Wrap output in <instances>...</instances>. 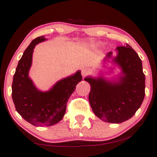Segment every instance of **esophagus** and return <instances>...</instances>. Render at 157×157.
Here are the masks:
<instances>
[{"label": "esophagus", "mask_w": 157, "mask_h": 157, "mask_svg": "<svg viewBox=\"0 0 157 157\" xmlns=\"http://www.w3.org/2000/svg\"><path fill=\"white\" fill-rule=\"evenodd\" d=\"M88 74H89V71H88L86 68H83V69L81 70V75H82L83 77L86 76Z\"/></svg>", "instance_id": "obj_1"}]
</instances>
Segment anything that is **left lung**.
Masks as SVG:
<instances>
[{
    "label": "left lung",
    "instance_id": "1",
    "mask_svg": "<svg viewBox=\"0 0 157 157\" xmlns=\"http://www.w3.org/2000/svg\"><path fill=\"white\" fill-rule=\"evenodd\" d=\"M116 51V56L109 52L103 62L111 59L121 70L117 76L106 78L101 71L98 76H87L84 80L91 85L89 100L96 117L108 123L120 124L131 119L142 104L145 75L141 60L129 45L118 46Z\"/></svg>",
    "mask_w": 157,
    "mask_h": 157
}]
</instances>
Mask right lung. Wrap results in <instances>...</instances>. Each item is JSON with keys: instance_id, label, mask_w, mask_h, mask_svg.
<instances>
[{"instance_id": "add662e5", "label": "right lung", "mask_w": 157, "mask_h": 157, "mask_svg": "<svg viewBox=\"0 0 157 157\" xmlns=\"http://www.w3.org/2000/svg\"><path fill=\"white\" fill-rule=\"evenodd\" d=\"M47 39L44 36L32 40L19 60L12 83V98L19 114L36 126H49L63 119L66 104L76 86L82 80L81 71L57 81L48 91L38 89L29 77L33 49Z\"/></svg>"}]
</instances>
